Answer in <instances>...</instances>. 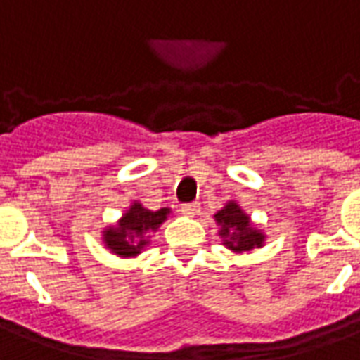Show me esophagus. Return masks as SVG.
Segmentation results:
<instances>
[{
  "label": "esophagus",
  "mask_w": 360,
  "mask_h": 360,
  "mask_svg": "<svg viewBox=\"0 0 360 360\" xmlns=\"http://www.w3.org/2000/svg\"><path fill=\"white\" fill-rule=\"evenodd\" d=\"M198 210H200L198 202L183 204V206H181V212H183V214H187V216H195V214H198Z\"/></svg>",
  "instance_id": "34e87169"
}]
</instances>
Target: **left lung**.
Segmentation results:
<instances>
[{
	"label": "left lung",
	"instance_id": "obj_1",
	"mask_svg": "<svg viewBox=\"0 0 360 360\" xmlns=\"http://www.w3.org/2000/svg\"><path fill=\"white\" fill-rule=\"evenodd\" d=\"M216 224L219 226V235L224 245L233 252H249L264 245V233L250 226V218L233 200L216 212Z\"/></svg>",
	"mask_w": 360,
	"mask_h": 360
}]
</instances>
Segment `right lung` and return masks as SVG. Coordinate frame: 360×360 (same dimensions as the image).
Here are the masks:
<instances>
[{
  "mask_svg": "<svg viewBox=\"0 0 360 360\" xmlns=\"http://www.w3.org/2000/svg\"><path fill=\"white\" fill-rule=\"evenodd\" d=\"M169 216V208L152 212L141 202H133L131 208L121 216L117 226L103 231L105 247L117 257H136L148 245V233L156 231Z\"/></svg>",
  "mask_w": 360,
  "mask_h": 360,
  "instance_id": "right-lung-1",
  "label": "right lung"
}]
</instances>
